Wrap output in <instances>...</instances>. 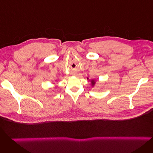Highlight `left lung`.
<instances>
[{
    "instance_id": "1",
    "label": "left lung",
    "mask_w": 153,
    "mask_h": 153,
    "mask_svg": "<svg viewBox=\"0 0 153 153\" xmlns=\"http://www.w3.org/2000/svg\"><path fill=\"white\" fill-rule=\"evenodd\" d=\"M87 79H89V77H87ZM89 81L91 82V86H92V87H94V85H95V84H96V80H95V79H91V80H89Z\"/></svg>"
}]
</instances>
